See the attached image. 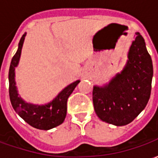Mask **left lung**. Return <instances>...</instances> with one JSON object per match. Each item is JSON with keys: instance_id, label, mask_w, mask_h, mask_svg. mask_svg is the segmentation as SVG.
<instances>
[{"instance_id": "left-lung-1", "label": "left lung", "mask_w": 158, "mask_h": 158, "mask_svg": "<svg viewBox=\"0 0 158 158\" xmlns=\"http://www.w3.org/2000/svg\"><path fill=\"white\" fill-rule=\"evenodd\" d=\"M135 35L122 72L104 86L93 87L96 115L113 125L123 126L132 122L146 107L151 96L152 61L145 40L139 32Z\"/></svg>"}]
</instances>
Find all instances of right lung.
Listing matches in <instances>:
<instances>
[{
	"label": "right lung",
	"instance_id": "1",
	"mask_svg": "<svg viewBox=\"0 0 158 158\" xmlns=\"http://www.w3.org/2000/svg\"><path fill=\"white\" fill-rule=\"evenodd\" d=\"M23 34L19 43L18 51L13 56L9 69V96L13 109L29 125L38 129L48 130L62 124L67 115V102L80 80L70 84L62 89L52 102L45 105H35L24 102L19 96L15 82V68L19 65L22 47L25 39Z\"/></svg>",
	"mask_w": 158,
	"mask_h": 158
}]
</instances>
